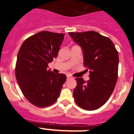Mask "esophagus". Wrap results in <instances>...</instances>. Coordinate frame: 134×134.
Returning <instances> with one entry per match:
<instances>
[{
	"mask_svg": "<svg viewBox=\"0 0 134 134\" xmlns=\"http://www.w3.org/2000/svg\"><path fill=\"white\" fill-rule=\"evenodd\" d=\"M71 79L70 76H67V80H68V79Z\"/></svg>",
	"mask_w": 134,
	"mask_h": 134,
	"instance_id": "34e87169",
	"label": "esophagus"
}]
</instances>
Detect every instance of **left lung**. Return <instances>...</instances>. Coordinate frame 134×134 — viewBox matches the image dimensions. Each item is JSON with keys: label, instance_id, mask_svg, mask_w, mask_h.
Masks as SVG:
<instances>
[{"label": "left lung", "instance_id": "obj_1", "mask_svg": "<svg viewBox=\"0 0 134 134\" xmlns=\"http://www.w3.org/2000/svg\"><path fill=\"white\" fill-rule=\"evenodd\" d=\"M68 34L82 49L84 66L90 73L88 81L76 79L77 85L73 92L75 102L83 109H97L107 102L115 86L119 64L118 51L109 37L97 32Z\"/></svg>", "mask_w": 134, "mask_h": 134}]
</instances>
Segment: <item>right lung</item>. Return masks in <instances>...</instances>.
<instances>
[{"label": "right lung", "instance_id": "add662e5", "mask_svg": "<svg viewBox=\"0 0 134 134\" xmlns=\"http://www.w3.org/2000/svg\"><path fill=\"white\" fill-rule=\"evenodd\" d=\"M64 35L40 31L25 40L19 51L16 81L25 97L36 107L54 103L66 80L65 74H54L48 70V64L58 56Z\"/></svg>", "mask_w": 134, "mask_h": 134}]
</instances>
